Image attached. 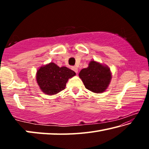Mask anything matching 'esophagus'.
<instances>
[{
	"label": "esophagus",
	"mask_w": 149,
	"mask_h": 149,
	"mask_svg": "<svg viewBox=\"0 0 149 149\" xmlns=\"http://www.w3.org/2000/svg\"><path fill=\"white\" fill-rule=\"evenodd\" d=\"M72 70H74V71L75 73H76V74H77V73L78 72V69H77V67H75V66H73V67H72Z\"/></svg>",
	"instance_id": "1"
}]
</instances>
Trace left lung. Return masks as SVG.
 Returning <instances> with one entry per match:
<instances>
[{
	"label": "left lung",
	"instance_id": "8db88e82",
	"mask_svg": "<svg viewBox=\"0 0 149 149\" xmlns=\"http://www.w3.org/2000/svg\"><path fill=\"white\" fill-rule=\"evenodd\" d=\"M79 76L86 89L93 93H101L109 85L112 74L107 65L92 60L89 66L81 70Z\"/></svg>",
	"mask_w": 149,
	"mask_h": 149
}]
</instances>
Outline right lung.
<instances>
[{
    "label": "right lung",
    "mask_w": 149,
    "mask_h": 149,
    "mask_svg": "<svg viewBox=\"0 0 149 149\" xmlns=\"http://www.w3.org/2000/svg\"><path fill=\"white\" fill-rule=\"evenodd\" d=\"M75 73L65 66L60 68L53 62L45 65L37 71L36 79L42 92L52 95L64 90L70 78Z\"/></svg>",
    "instance_id": "obj_1"
}]
</instances>
